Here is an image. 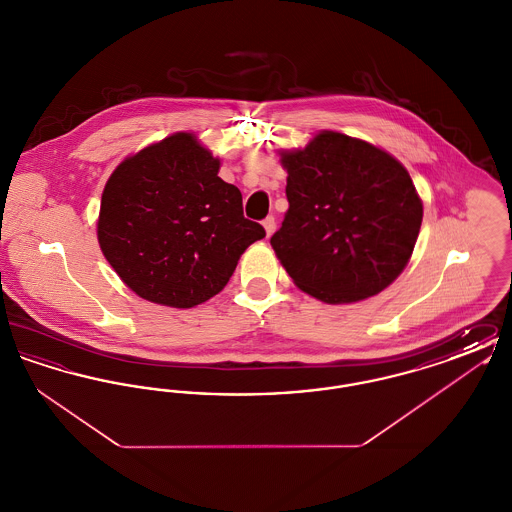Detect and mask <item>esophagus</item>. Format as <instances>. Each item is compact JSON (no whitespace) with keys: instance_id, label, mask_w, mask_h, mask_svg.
I'll return each mask as SVG.
<instances>
[{"instance_id":"34e87169","label":"esophagus","mask_w":512,"mask_h":512,"mask_svg":"<svg viewBox=\"0 0 512 512\" xmlns=\"http://www.w3.org/2000/svg\"><path fill=\"white\" fill-rule=\"evenodd\" d=\"M263 226L267 230V236H272V232L276 230V220H274V217H267V219L263 220Z\"/></svg>"}]
</instances>
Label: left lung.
<instances>
[{
    "label": "left lung",
    "mask_w": 512,
    "mask_h": 512,
    "mask_svg": "<svg viewBox=\"0 0 512 512\" xmlns=\"http://www.w3.org/2000/svg\"><path fill=\"white\" fill-rule=\"evenodd\" d=\"M290 209L270 238L295 286L326 303H353L388 288L407 267L422 201L386 151L322 132L282 155Z\"/></svg>",
    "instance_id": "8db88e82"
}]
</instances>
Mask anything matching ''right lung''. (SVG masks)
I'll use <instances>...</instances> for the list:
<instances>
[{
	"mask_svg": "<svg viewBox=\"0 0 512 512\" xmlns=\"http://www.w3.org/2000/svg\"><path fill=\"white\" fill-rule=\"evenodd\" d=\"M219 159L180 132L126 159L101 195V251L147 301L190 309L226 286L238 259L265 238L245 219L242 192Z\"/></svg>",
	"mask_w": 512,
	"mask_h": 512,
	"instance_id": "obj_1",
	"label": "right lung"
}]
</instances>
